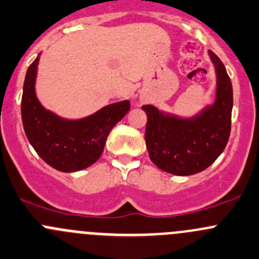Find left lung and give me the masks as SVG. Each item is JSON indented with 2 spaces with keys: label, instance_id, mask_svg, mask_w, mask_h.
<instances>
[{
  "label": "left lung",
  "instance_id": "1",
  "mask_svg": "<svg viewBox=\"0 0 259 259\" xmlns=\"http://www.w3.org/2000/svg\"><path fill=\"white\" fill-rule=\"evenodd\" d=\"M217 72V97L200 114L182 119L142 107L148 116L145 144L158 168L176 176H190L206 169L227 147L232 127L233 87L224 64L209 50Z\"/></svg>",
  "mask_w": 259,
  "mask_h": 259
}]
</instances>
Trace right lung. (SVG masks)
Wrapping results in <instances>:
<instances>
[{"mask_svg":"<svg viewBox=\"0 0 259 259\" xmlns=\"http://www.w3.org/2000/svg\"><path fill=\"white\" fill-rule=\"evenodd\" d=\"M39 57L27 68L21 99L25 134L35 152L60 172H76L94 164L104 152L112 127L127 114L130 102L107 105L78 120L62 119L45 110L35 94Z\"/></svg>","mask_w":259,"mask_h":259,"instance_id":"1","label":"right lung"}]
</instances>
